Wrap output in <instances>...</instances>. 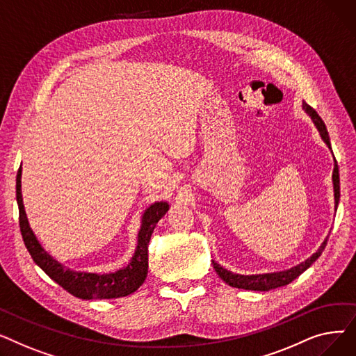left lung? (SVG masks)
Segmentation results:
<instances>
[{
  "label": "left lung",
  "mask_w": 356,
  "mask_h": 356,
  "mask_svg": "<svg viewBox=\"0 0 356 356\" xmlns=\"http://www.w3.org/2000/svg\"><path fill=\"white\" fill-rule=\"evenodd\" d=\"M302 108H303V111L306 112V114L312 118V121L316 125L317 131H319V134H321L323 143L327 145L329 149H332L329 133H327L326 125L322 121V118L317 115V112L310 105H307L306 102H303ZM332 183H333V197H334V211H336V209H338V203H339V197H341L339 168H338V163H336V160H334V167H333ZM326 242H327V238L322 242V245L319 247V250H317L313 255H310L306 261H303V263L297 264V266H294V267H291L289 270H283V271L244 275V274H236V273H232V271H229L227 268H223L220 264H218L216 261H213V259H212V264H213V268L218 273V275L227 284H229L231 287L242 289V290H254V291H270L273 289L287 286L289 283L293 282L294 278H297L302 273H305L314 263V261L321 257V254L323 252V250L326 247Z\"/></svg>",
  "instance_id": "obj_1"
}]
</instances>
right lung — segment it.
Returning <instances> with one entry per match:
<instances>
[{"mask_svg": "<svg viewBox=\"0 0 356 356\" xmlns=\"http://www.w3.org/2000/svg\"><path fill=\"white\" fill-rule=\"evenodd\" d=\"M22 165L17 173V204L20 212V231L24 244L33 258L53 282L62 286L66 291L82 300H93V298H115L124 297L138 290L144 283L148 273V242L157 225V222L167 213L170 204L165 200L154 202L143 212L141 225L137 234V245L134 255L131 257L128 264L117 271L109 273H90L78 271L66 267L53 258L37 239L35 234L30 228L27 213L22 195Z\"/></svg>", "mask_w": 356, "mask_h": 356, "instance_id": "add662e5", "label": "right lung"}]
</instances>
